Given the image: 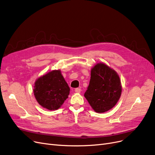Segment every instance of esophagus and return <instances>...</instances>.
Returning a JSON list of instances; mask_svg holds the SVG:
<instances>
[{"label": "esophagus", "instance_id": "1", "mask_svg": "<svg viewBox=\"0 0 155 155\" xmlns=\"http://www.w3.org/2000/svg\"><path fill=\"white\" fill-rule=\"evenodd\" d=\"M75 92H77V93H80V91H81V89H80V88H76V89H75Z\"/></svg>", "mask_w": 155, "mask_h": 155}]
</instances>
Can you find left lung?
I'll return each mask as SVG.
<instances>
[{"label":"left lung","mask_w":155,"mask_h":155,"mask_svg":"<svg viewBox=\"0 0 155 155\" xmlns=\"http://www.w3.org/2000/svg\"><path fill=\"white\" fill-rule=\"evenodd\" d=\"M122 93V85L117 72L104 63L91 70V80L84 96L92 109L104 113L115 106Z\"/></svg>","instance_id":"obj_1"}]
</instances>
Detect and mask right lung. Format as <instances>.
<instances>
[{
	"mask_svg": "<svg viewBox=\"0 0 155 155\" xmlns=\"http://www.w3.org/2000/svg\"><path fill=\"white\" fill-rule=\"evenodd\" d=\"M33 90L37 102L49 110L59 108L70 94V87L60 70H53L38 78Z\"/></svg>",
	"mask_w": 155,
	"mask_h": 155,
	"instance_id": "1",
	"label": "right lung"
}]
</instances>
